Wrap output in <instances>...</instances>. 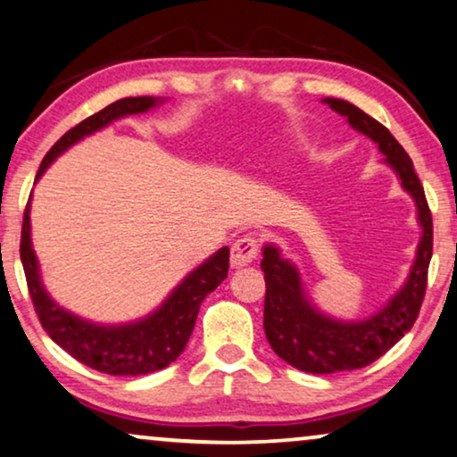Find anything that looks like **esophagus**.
<instances>
[{
    "label": "esophagus",
    "instance_id": "34e87169",
    "mask_svg": "<svg viewBox=\"0 0 457 457\" xmlns=\"http://www.w3.org/2000/svg\"><path fill=\"white\" fill-rule=\"evenodd\" d=\"M259 257V240L254 236H240L232 245V265L245 267Z\"/></svg>",
    "mask_w": 457,
    "mask_h": 457
}]
</instances>
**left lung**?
Wrapping results in <instances>:
<instances>
[{"label":"left lung","mask_w":457,"mask_h":457,"mask_svg":"<svg viewBox=\"0 0 457 457\" xmlns=\"http://www.w3.org/2000/svg\"><path fill=\"white\" fill-rule=\"evenodd\" d=\"M326 104L343 114L353 129L378 144L385 161L397 171L401 186L411 194L422 225V240L416 263L403 288L378 315L360 324H343L315 312L301 290L295 267L279 257L278 248L265 246L261 270L265 273L263 328L271 349L292 368L312 374H334L343 370H360L378 360L411 330L427 295L428 265L433 257V215L424 187L393 133L351 102L326 97Z\"/></svg>","instance_id":"8db88e82"}]
</instances>
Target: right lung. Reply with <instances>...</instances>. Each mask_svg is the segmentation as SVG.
<instances>
[{"mask_svg":"<svg viewBox=\"0 0 457 457\" xmlns=\"http://www.w3.org/2000/svg\"><path fill=\"white\" fill-rule=\"evenodd\" d=\"M156 104L154 97L137 96L123 97V100L112 102L111 106L102 108L100 112L91 114L81 123L72 127L52 145L47 152L37 178L46 171L47 165L64 152L69 145L79 142L83 136H89L111 123V120L125 117V114L144 112ZM29 204L22 217V234H21V261L27 276V286L30 301H33L35 313H37L39 324L50 334L54 343L62 346L69 355L77 361L94 368L97 372L112 376H142L156 372V370L167 368L169 363L178 360L184 353L190 334L196 324L200 303L211 295L219 284L228 278L229 270V248L221 251L192 271L169 299L165 305L152 313L137 324L104 328L89 324L75 318V315L60 309L50 296L46 295L41 286L37 259H35L33 248H30V225H29Z\"/></svg>","mask_w":457,"mask_h":457,"instance_id":"1","label":"right lung"}]
</instances>
